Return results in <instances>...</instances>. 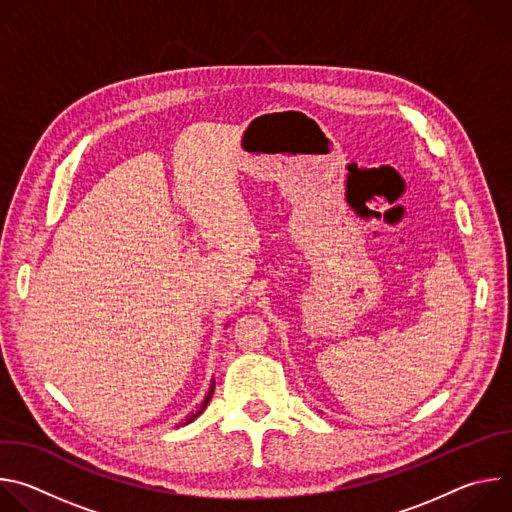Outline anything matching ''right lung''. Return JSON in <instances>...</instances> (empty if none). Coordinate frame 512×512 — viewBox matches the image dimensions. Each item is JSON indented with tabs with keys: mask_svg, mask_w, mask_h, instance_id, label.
<instances>
[{
	"mask_svg": "<svg viewBox=\"0 0 512 512\" xmlns=\"http://www.w3.org/2000/svg\"><path fill=\"white\" fill-rule=\"evenodd\" d=\"M212 393H214V381H212V387H210V391H208V395H206V399H204V401H202V405H200V407H198V409H196V411H194V413H192V415H188V417H186V423H190V421H194V419H196V417H198V415H200V413H202V411H204V409H206V405H208V401H210V397H212Z\"/></svg>",
	"mask_w": 512,
	"mask_h": 512,
	"instance_id": "obj_1",
	"label": "right lung"
}]
</instances>
